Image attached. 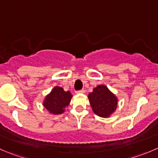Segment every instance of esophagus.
<instances>
[{
	"mask_svg": "<svg viewBox=\"0 0 158 158\" xmlns=\"http://www.w3.org/2000/svg\"><path fill=\"white\" fill-rule=\"evenodd\" d=\"M76 93H85V90L84 89L79 90V91H76Z\"/></svg>",
	"mask_w": 158,
	"mask_h": 158,
	"instance_id": "obj_1",
	"label": "esophagus"
}]
</instances>
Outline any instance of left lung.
Listing matches in <instances>:
<instances>
[{"mask_svg":"<svg viewBox=\"0 0 158 158\" xmlns=\"http://www.w3.org/2000/svg\"><path fill=\"white\" fill-rule=\"evenodd\" d=\"M88 98L93 111L100 117H109L117 107V97L105 85H99L93 89Z\"/></svg>","mask_w":158,"mask_h":158,"instance_id":"obj_1","label":"left lung"}]
</instances>
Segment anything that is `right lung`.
<instances>
[{"label": "right lung", "instance_id": "1", "mask_svg": "<svg viewBox=\"0 0 158 158\" xmlns=\"http://www.w3.org/2000/svg\"><path fill=\"white\" fill-rule=\"evenodd\" d=\"M73 95L69 91H64L63 88L55 86L51 93L45 96L43 106L48 113L54 115L61 114L65 112V108L70 103Z\"/></svg>", "mask_w": 158, "mask_h": 158}]
</instances>
